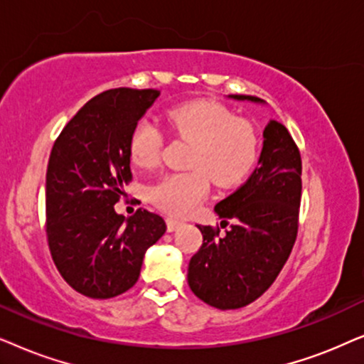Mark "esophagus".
I'll use <instances>...</instances> for the list:
<instances>
[{"mask_svg": "<svg viewBox=\"0 0 364 364\" xmlns=\"http://www.w3.org/2000/svg\"><path fill=\"white\" fill-rule=\"evenodd\" d=\"M181 225H183V223L179 221V220H174V218H168V220H166V228H168L169 232L176 231Z\"/></svg>", "mask_w": 364, "mask_h": 364, "instance_id": "esophagus-1", "label": "esophagus"}]
</instances>
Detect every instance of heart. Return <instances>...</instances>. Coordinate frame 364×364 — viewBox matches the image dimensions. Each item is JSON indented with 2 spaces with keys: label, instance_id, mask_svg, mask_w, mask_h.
Listing matches in <instances>:
<instances>
[{
  "label": "heart",
  "instance_id": "b5f03b06",
  "mask_svg": "<svg viewBox=\"0 0 364 364\" xmlns=\"http://www.w3.org/2000/svg\"><path fill=\"white\" fill-rule=\"evenodd\" d=\"M169 128L193 143L188 166L193 171L171 173L154 181L148 195L158 208L185 216L205 200L210 178L216 186H235L250 173L256 158V134L248 121L236 118L226 106L213 101H190L166 111ZM164 143L151 119H139L129 136V156L141 168L156 164Z\"/></svg>",
  "mask_w": 364,
  "mask_h": 364
}]
</instances>
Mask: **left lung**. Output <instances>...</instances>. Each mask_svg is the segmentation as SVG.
<instances>
[{
    "label": "left lung",
    "instance_id": "8db88e82",
    "mask_svg": "<svg viewBox=\"0 0 364 364\" xmlns=\"http://www.w3.org/2000/svg\"><path fill=\"white\" fill-rule=\"evenodd\" d=\"M230 98L264 103L248 95ZM263 138L258 168L215 206L218 216L235 220L226 235H220V228L198 225L203 245L190 259L188 284L201 301L218 309L243 308L258 299L283 269L296 241L301 154L278 121H269Z\"/></svg>",
    "mask_w": 364,
    "mask_h": 364
}]
</instances>
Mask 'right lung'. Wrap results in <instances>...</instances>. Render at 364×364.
Instances as JSON below:
<instances>
[{
    "label": "right lung",
    "mask_w": 364,
    "mask_h": 364,
    "mask_svg": "<svg viewBox=\"0 0 364 364\" xmlns=\"http://www.w3.org/2000/svg\"><path fill=\"white\" fill-rule=\"evenodd\" d=\"M158 90L114 88L73 116L53 144L46 171L48 245L63 279L108 299L136 283L144 253L166 231L156 213L114 211L132 181L129 136Z\"/></svg>",
    "instance_id": "1"
}]
</instances>
